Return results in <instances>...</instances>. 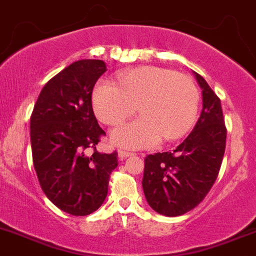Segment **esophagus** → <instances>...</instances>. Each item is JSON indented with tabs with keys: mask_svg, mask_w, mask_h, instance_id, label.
<instances>
[{
	"mask_svg": "<svg viewBox=\"0 0 256 256\" xmlns=\"http://www.w3.org/2000/svg\"><path fill=\"white\" fill-rule=\"evenodd\" d=\"M132 155V152H128V151H125V150H118V158H121V160H124V158H128V156Z\"/></svg>",
	"mask_w": 256,
	"mask_h": 256,
	"instance_id": "1",
	"label": "esophagus"
}]
</instances>
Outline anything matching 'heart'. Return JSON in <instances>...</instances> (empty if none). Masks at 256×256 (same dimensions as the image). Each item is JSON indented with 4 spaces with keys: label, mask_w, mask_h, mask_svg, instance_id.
Instances as JSON below:
<instances>
[{
    "label": "heart",
    "mask_w": 256,
    "mask_h": 256,
    "mask_svg": "<svg viewBox=\"0 0 256 256\" xmlns=\"http://www.w3.org/2000/svg\"><path fill=\"white\" fill-rule=\"evenodd\" d=\"M118 86L101 81L92 94L98 120L118 126L138 110L141 118L111 132L115 145L148 148L164 138H182L194 125L199 108V91L188 75L158 66H142L118 75Z\"/></svg>",
    "instance_id": "1"
}]
</instances>
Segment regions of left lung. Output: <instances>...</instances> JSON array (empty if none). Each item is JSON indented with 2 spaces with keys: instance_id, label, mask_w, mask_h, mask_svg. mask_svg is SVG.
Here are the masks:
<instances>
[{
  "instance_id": "left-lung-1",
  "label": "left lung",
  "mask_w": 256,
  "mask_h": 256,
  "mask_svg": "<svg viewBox=\"0 0 256 256\" xmlns=\"http://www.w3.org/2000/svg\"><path fill=\"white\" fill-rule=\"evenodd\" d=\"M202 110L194 130L172 151L145 158L142 188L148 205L178 216L200 204L214 185L225 152L226 128L220 98L199 74Z\"/></svg>"
}]
</instances>
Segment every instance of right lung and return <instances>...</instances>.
I'll list each match as a JSON object with an SVG mask.
<instances>
[{"label":"right lung","instance_id":"obj_1","mask_svg":"<svg viewBox=\"0 0 256 256\" xmlns=\"http://www.w3.org/2000/svg\"><path fill=\"white\" fill-rule=\"evenodd\" d=\"M105 71L102 60L74 62L44 86L31 115L32 160L40 185L52 204L75 216L102 205L110 175L118 165L116 151L96 150L105 131L91 98Z\"/></svg>","mask_w":256,"mask_h":256}]
</instances>
